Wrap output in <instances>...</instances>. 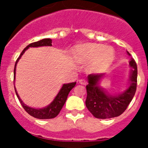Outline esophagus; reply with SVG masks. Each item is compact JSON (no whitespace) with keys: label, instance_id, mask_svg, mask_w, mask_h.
I'll list each match as a JSON object with an SVG mask.
<instances>
[{"label":"esophagus","instance_id":"34e87169","mask_svg":"<svg viewBox=\"0 0 148 148\" xmlns=\"http://www.w3.org/2000/svg\"><path fill=\"white\" fill-rule=\"evenodd\" d=\"M79 82L81 84H86V81L85 79H82L79 80Z\"/></svg>","mask_w":148,"mask_h":148}]
</instances>
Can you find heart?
Here are the masks:
<instances>
[{"label":"heart","instance_id":"b5f03b06","mask_svg":"<svg viewBox=\"0 0 148 148\" xmlns=\"http://www.w3.org/2000/svg\"><path fill=\"white\" fill-rule=\"evenodd\" d=\"M74 55L79 61L90 62L91 68L100 69L108 66L114 58V50L110 46L87 43L77 46Z\"/></svg>","mask_w":148,"mask_h":148}]
</instances>
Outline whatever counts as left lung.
Listing matches in <instances>:
<instances>
[{"label": "left lung", "instance_id": "left-lung-1", "mask_svg": "<svg viewBox=\"0 0 148 148\" xmlns=\"http://www.w3.org/2000/svg\"><path fill=\"white\" fill-rule=\"evenodd\" d=\"M127 54L130 53L127 51ZM131 67L129 85L124 92L116 95H110L99 86V81L104 74H92L88 75L86 85L87 96L86 107L96 118L109 119L122 114L132 101L137 88L138 69L133 59L130 61Z\"/></svg>", "mask_w": 148, "mask_h": 148}]
</instances>
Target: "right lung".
Wrapping results in <instances>:
<instances>
[{"label": "right lung", "mask_w": 148, "mask_h": 148, "mask_svg": "<svg viewBox=\"0 0 148 148\" xmlns=\"http://www.w3.org/2000/svg\"><path fill=\"white\" fill-rule=\"evenodd\" d=\"M52 40L50 38H44L42 40H40V41H36V42L31 43L29 45H28L23 50V51L21 52V55L19 56V57L18 58V59L16 60V64H15V67H14V80L15 77H16V65L17 63L18 62L19 59L21 58L22 55L24 53V52L27 50L28 49H29L30 47H40V46H51L52 44ZM77 82H72V83H69V84H64L62 87L61 88V89L59 90V93L57 94L56 97H55L54 99L52 101L50 104H49L46 107H44V108L41 109H36L34 108V107H28V106L25 104L23 102V101L21 100V99L19 97L17 91H16V87L14 86L15 92H16V95H17L19 101H20L22 107H23L25 110L32 117H35L37 119H41V120H44V119H52L56 117V116L59 114V113L60 112L61 110L63 107L64 104H65L66 100L67 99V97H68L69 93L70 91L74 87V86L76 85Z\"/></svg>", "instance_id": "1"}]
</instances>
